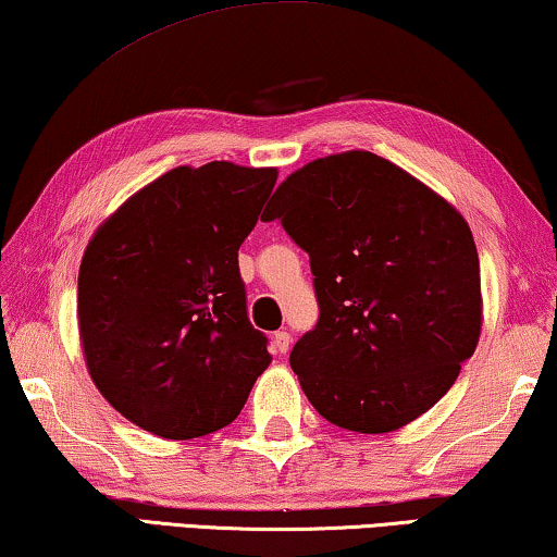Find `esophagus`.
I'll list each match as a JSON object with an SVG mask.
<instances>
[{
  "label": "esophagus",
  "mask_w": 557,
  "mask_h": 557,
  "mask_svg": "<svg viewBox=\"0 0 557 557\" xmlns=\"http://www.w3.org/2000/svg\"><path fill=\"white\" fill-rule=\"evenodd\" d=\"M289 345H293V337H289L287 330H277L275 335H272V347H275L277 352H287Z\"/></svg>",
  "instance_id": "1"
}]
</instances>
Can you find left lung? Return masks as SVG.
Listing matches in <instances>:
<instances>
[{"label":"left lung","mask_w":557,"mask_h":557,"mask_svg":"<svg viewBox=\"0 0 557 557\" xmlns=\"http://www.w3.org/2000/svg\"><path fill=\"white\" fill-rule=\"evenodd\" d=\"M262 220H280L310 255L320 318L289 368L312 408L370 435L433 408L483 325L462 214L397 164L352 149L289 174Z\"/></svg>","instance_id":"8db88e82"}]
</instances>
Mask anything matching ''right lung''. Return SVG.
<instances>
[{"instance_id": "obj_1", "label": "right lung", "mask_w": 557, "mask_h": 557, "mask_svg": "<svg viewBox=\"0 0 557 557\" xmlns=\"http://www.w3.org/2000/svg\"><path fill=\"white\" fill-rule=\"evenodd\" d=\"M275 182L277 170L232 162L170 170L89 239L77 287L87 370L147 433L189 440L230 425L268 370L237 250Z\"/></svg>"}]
</instances>
